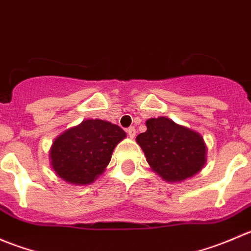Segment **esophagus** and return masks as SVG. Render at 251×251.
<instances>
[{"mask_svg":"<svg viewBox=\"0 0 251 251\" xmlns=\"http://www.w3.org/2000/svg\"><path fill=\"white\" fill-rule=\"evenodd\" d=\"M126 132H127L128 137L133 138L136 136V128L135 127H128L127 130H126Z\"/></svg>","mask_w":251,"mask_h":251,"instance_id":"1","label":"esophagus"}]
</instances>
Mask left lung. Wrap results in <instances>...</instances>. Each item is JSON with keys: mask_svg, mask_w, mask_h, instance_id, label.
<instances>
[{"mask_svg": "<svg viewBox=\"0 0 251 251\" xmlns=\"http://www.w3.org/2000/svg\"><path fill=\"white\" fill-rule=\"evenodd\" d=\"M147 131L136 137L154 174L175 183L201 173L206 163L203 136L165 116L146 121Z\"/></svg>", "mask_w": 251, "mask_h": 251, "instance_id": "8db88e82", "label": "left lung"}]
</instances>
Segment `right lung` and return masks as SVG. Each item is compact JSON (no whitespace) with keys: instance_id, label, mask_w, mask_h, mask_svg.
Returning a JSON list of instances; mask_svg holds the SVG:
<instances>
[{"instance_id":"obj_1","label":"right lung","mask_w":251,"mask_h":251,"mask_svg":"<svg viewBox=\"0 0 251 251\" xmlns=\"http://www.w3.org/2000/svg\"><path fill=\"white\" fill-rule=\"evenodd\" d=\"M126 132L115 124L87 119L60 133L50 149V163L63 181L91 184L105 171L111 154Z\"/></svg>"}]
</instances>
